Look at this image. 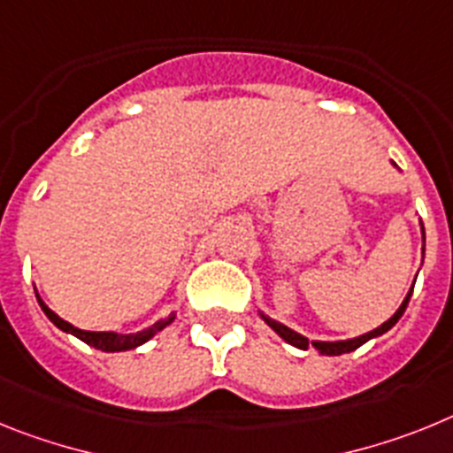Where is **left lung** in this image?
<instances>
[{
	"instance_id": "1",
	"label": "left lung",
	"mask_w": 453,
	"mask_h": 453,
	"mask_svg": "<svg viewBox=\"0 0 453 453\" xmlns=\"http://www.w3.org/2000/svg\"><path fill=\"white\" fill-rule=\"evenodd\" d=\"M422 232H424V227H422ZM411 296H412V289L406 294V298H403V303H401L399 310H396V312L392 314L390 319L385 321V324H380L379 328H373V330H369V333H365V335L353 337V340H340V342H310L308 337H303L301 333H296V330H292V328H287L285 324H280V321L271 319V317H266V314L259 312V317H262V319H265L266 324H269L271 328H273L275 333H278V335H280L282 340L287 342V344L296 346V349H303V351H305V349H310V346H314V349H317V351H319L321 356H342V353L356 351L357 346H363L365 342H369V340H373V337H379V335H383V333H388V330H390L392 326H395L396 321L401 319V314L406 312L408 301H411Z\"/></svg>"
}]
</instances>
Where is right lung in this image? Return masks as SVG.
Returning <instances> with one entry per match:
<instances>
[{"label": "right lung", "mask_w": 453, "mask_h": 453, "mask_svg": "<svg viewBox=\"0 0 453 453\" xmlns=\"http://www.w3.org/2000/svg\"><path fill=\"white\" fill-rule=\"evenodd\" d=\"M36 298H38V305L42 308V312L47 314V319L52 321L57 328H61L63 333H70V335H74V337H80L81 342H86V344L93 346V349H100V351H107V353L129 351V349H136V346L145 344V342L150 340V337H155L159 330H164L173 319H175V314H171L168 319L157 321V324L150 326V328L139 330V333H129V335H120V333H96V330H81V328H77V326L68 324V321L61 319L57 312H52V310L47 308L38 294H36Z\"/></svg>", "instance_id": "1"}]
</instances>
